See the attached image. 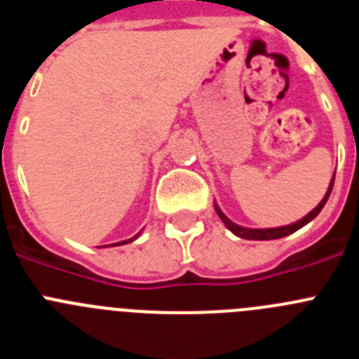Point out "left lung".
<instances>
[{
  "label": "left lung",
  "mask_w": 359,
  "mask_h": 359,
  "mask_svg": "<svg viewBox=\"0 0 359 359\" xmlns=\"http://www.w3.org/2000/svg\"><path fill=\"white\" fill-rule=\"evenodd\" d=\"M332 185H334V174H332V180H331V183H329V189H327V192H325V196H323L322 201H320L318 205H316V207L309 212V214L304 215L302 219H298L297 223L286 224V226H277V228H246V226H241V224H236L233 221H230V219H228L226 215L223 214V210L219 208L217 203H214V208H215V212H217L219 217H221V221L224 223V226H226L228 230L233 233V236L241 237V239H248V241H273V239H280V237L290 236V233H293V231L300 230V228L306 226L307 223H311V221H313V219H315L316 215L320 214V212H322L323 205L327 203L329 196H331Z\"/></svg>",
  "instance_id": "left-lung-1"
}]
</instances>
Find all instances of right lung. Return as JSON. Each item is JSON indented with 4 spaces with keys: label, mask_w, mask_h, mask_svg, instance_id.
I'll return each instance as SVG.
<instances>
[{
    "label": "right lung",
    "mask_w": 359,
    "mask_h": 359,
    "mask_svg": "<svg viewBox=\"0 0 359 359\" xmlns=\"http://www.w3.org/2000/svg\"><path fill=\"white\" fill-rule=\"evenodd\" d=\"M140 233H142V231H138V233H136L135 237H131V239H128V241H120V243H115V244H106V246H122V244L133 243V241H135V239H138V237H140Z\"/></svg>",
    "instance_id": "right-lung-1"
}]
</instances>
